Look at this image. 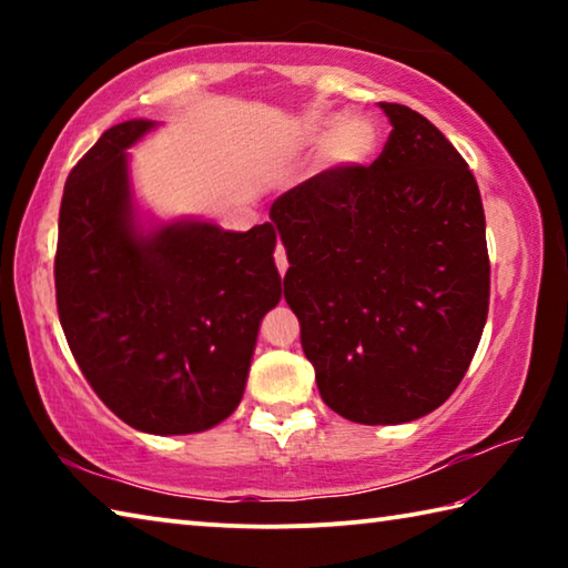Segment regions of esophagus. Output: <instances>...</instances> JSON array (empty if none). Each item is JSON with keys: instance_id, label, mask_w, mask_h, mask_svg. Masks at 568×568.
<instances>
[{"instance_id": "34e87169", "label": "esophagus", "mask_w": 568, "mask_h": 568, "mask_svg": "<svg viewBox=\"0 0 568 568\" xmlns=\"http://www.w3.org/2000/svg\"><path fill=\"white\" fill-rule=\"evenodd\" d=\"M275 265H277V273L285 275V271H287V255H285V247L281 243H277V247H275Z\"/></svg>"}]
</instances>
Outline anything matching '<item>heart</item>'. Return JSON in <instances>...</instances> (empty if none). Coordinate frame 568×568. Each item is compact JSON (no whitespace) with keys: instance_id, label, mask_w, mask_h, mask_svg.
I'll return each mask as SVG.
<instances>
[{"instance_id":"b5f03b06","label":"heart","mask_w":568,"mask_h":568,"mask_svg":"<svg viewBox=\"0 0 568 568\" xmlns=\"http://www.w3.org/2000/svg\"><path fill=\"white\" fill-rule=\"evenodd\" d=\"M311 140H325V160L335 168L365 165L378 150V128L368 118H321L313 122Z\"/></svg>"}]
</instances>
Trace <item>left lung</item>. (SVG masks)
Wrapping results in <instances>:
<instances>
[{
	"label": "left lung",
	"mask_w": 568,
	"mask_h": 568,
	"mask_svg": "<svg viewBox=\"0 0 568 568\" xmlns=\"http://www.w3.org/2000/svg\"><path fill=\"white\" fill-rule=\"evenodd\" d=\"M373 165L331 168L271 205L285 301L325 406L390 426L446 403L488 315L491 265L474 172L423 114L381 102Z\"/></svg>",
	"instance_id": "1"
}]
</instances>
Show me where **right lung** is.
Here are the masks:
<instances>
[{
	"mask_svg": "<svg viewBox=\"0 0 568 568\" xmlns=\"http://www.w3.org/2000/svg\"><path fill=\"white\" fill-rule=\"evenodd\" d=\"M152 128L114 124L67 178L57 313L82 376L114 416L145 434H200L237 408L257 328L281 301L275 227L172 223L142 235L124 150Z\"/></svg>",
	"mask_w": 568,
	"mask_h": 568,
	"instance_id": "add662e5",
	"label": "right lung"
}]
</instances>
